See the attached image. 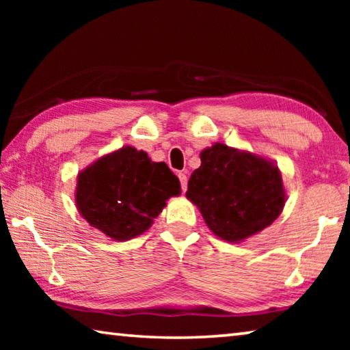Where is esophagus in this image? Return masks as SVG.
<instances>
[{
  "mask_svg": "<svg viewBox=\"0 0 350 350\" xmlns=\"http://www.w3.org/2000/svg\"><path fill=\"white\" fill-rule=\"evenodd\" d=\"M177 176H179V180H180V188H182V191H187V173H185V171H180V173L179 174H177Z\"/></svg>",
  "mask_w": 350,
  "mask_h": 350,
  "instance_id": "1",
  "label": "esophagus"
}]
</instances>
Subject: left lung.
Instances as JSON below:
<instances>
[{"mask_svg": "<svg viewBox=\"0 0 350 350\" xmlns=\"http://www.w3.org/2000/svg\"><path fill=\"white\" fill-rule=\"evenodd\" d=\"M200 162L188 180L187 198L219 238L242 241L280 216L286 194L278 167L222 144L204 150Z\"/></svg>", "mask_w": 350, "mask_h": 350, "instance_id": "8db88e82", "label": "left lung"}]
</instances>
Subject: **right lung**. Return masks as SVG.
I'll return each instance as SVG.
<instances>
[{
    "instance_id": "right-lung-1",
    "label": "right lung",
    "mask_w": 350,
    "mask_h": 350,
    "mask_svg": "<svg viewBox=\"0 0 350 350\" xmlns=\"http://www.w3.org/2000/svg\"><path fill=\"white\" fill-rule=\"evenodd\" d=\"M179 193L180 182L167 163L126 146L80 173L75 202L92 227L128 241L150 228L167 199Z\"/></svg>"
}]
</instances>
